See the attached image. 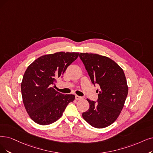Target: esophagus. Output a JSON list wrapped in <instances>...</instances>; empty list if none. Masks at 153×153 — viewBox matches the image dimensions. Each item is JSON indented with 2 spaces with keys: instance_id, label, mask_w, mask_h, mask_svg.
<instances>
[{
  "instance_id": "obj_1",
  "label": "esophagus",
  "mask_w": 153,
  "mask_h": 153,
  "mask_svg": "<svg viewBox=\"0 0 153 153\" xmlns=\"http://www.w3.org/2000/svg\"><path fill=\"white\" fill-rule=\"evenodd\" d=\"M75 99H76V100H81V99H83V97H80V96H78V95H76L75 96Z\"/></svg>"
}]
</instances>
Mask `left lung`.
I'll return each instance as SVG.
<instances>
[{"mask_svg":"<svg viewBox=\"0 0 153 153\" xmlns=\"http://www.w3.org/2000/svg\"><path fill=\"white\" fill-rule=\"evenodd\" d=\"M91 81L99 84L98 100L88 99L90 107L82 114L85 121L98 129L106 127L116 120L123 110L128 94L123 70L114 60L94 53H80Z\"/></svg>","mask_w":153,"mask_h":153,"instance_id":"left-lung-1","label":"left lung"}]
</instances>
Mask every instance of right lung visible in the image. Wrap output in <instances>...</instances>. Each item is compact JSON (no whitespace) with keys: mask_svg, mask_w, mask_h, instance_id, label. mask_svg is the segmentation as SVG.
<instances>
[{"mask_svg":"<svg viewBox=\"0 0 153 153\" xmlns=\"http://www.w3.org/2000/svg\"><path fill=\"white\" fill-rule=\"evenodd\" d=\"M79 53L57 52L34 60L24 73L21 84L22 101L26 111L36 123L51 124L62 117L75 95H63L53 87L62 78L67 67L78 58Z\"/></svg>","mask_w":153,"mask_h":153,"instance_id":"right-lung-1","label":"right lung"}]
</instances>
